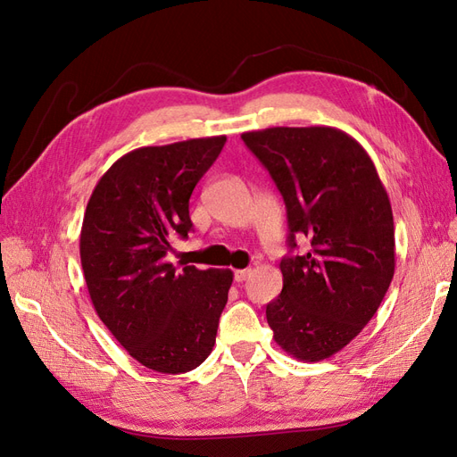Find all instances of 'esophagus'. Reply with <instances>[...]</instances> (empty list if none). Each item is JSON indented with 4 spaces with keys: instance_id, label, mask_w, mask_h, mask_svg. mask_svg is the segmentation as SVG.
<instances>
[{
    "instance_id": "1",
    "label": "esophagus",
    "mask_w": 457,
    "mask_h": 457,
    "mask_svg": "<svg viewBox=\"0 0 457 457\" xmlns=\"http://www.w3.org/2000/svg\"><path fill=\"white\" fill-rule=\"evenodd\" d=\"M252 276V269H240V270H234V280L237 282H244Z\"/></svg>"
}]
</instances>
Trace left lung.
Segmentation results:
<instances>
[{"label": "left lung", "mask_w": 457, "mask_h": 457, "mask_svg": "<svg viewBox=\"0 0 457 457\" xmlns=\"http://www.w3.org/2000/svg\"><path fill=\"white\" fill-rule=\"evenodd\" d=\"M286 204L289 250L282 294L267 305L274 341L318 362L349 345L378 312L395 274V223L368 152L336 128H269L242 133Z\"/></svg>", "instance_id": "1"}]
</instances>
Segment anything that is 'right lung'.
<instances>
[{"instance_id":"obj_1","label":"right lung","mask_w":457,"mask_h":457,"mask_svg":"<svg viewBox=\"0 0 457 457\" xmlns=\"http://www.w3.org/2000/svg\"><path fill=\"white\" fill-rule=\"evenodd\" d=\"M227 143L225 135L143 146L96 183L79 234L93 307L137 362L183 373L210 356L232 270L185 267L165 255L192 230L188 200Z\"/></svg>"}]
</instances>
